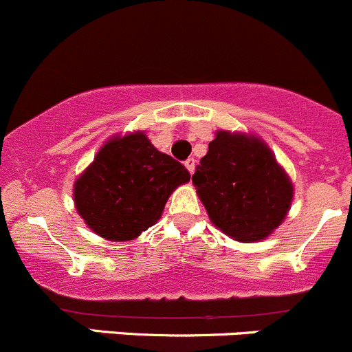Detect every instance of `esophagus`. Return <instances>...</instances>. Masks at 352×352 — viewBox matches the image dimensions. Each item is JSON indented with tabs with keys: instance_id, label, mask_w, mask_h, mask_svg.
I'll list each match as a JSON object with an SVG mask.
<instances>
[{
	"instance_id": "obj_1",
	"label": "esophagus",
	"mask_w": 352,
	"mask_h": 352,
	"mask_svg": "<svg viewBox=\"0 0 352 352\" xmlns=\"http://www.w3.org/2000/svg\"><path fill=\"white\" fill-rule=\"evenodd\" d=\"M184 166H186V169H188V171H190V175H193V171H195V159L193 157L186 159V161H184Z\"/></svg>"
}]
</instances>
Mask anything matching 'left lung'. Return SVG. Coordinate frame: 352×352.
Returning a JSON list of instances; mask_svg holds the SVG:
<instances>
[{
  "mask_svg": "<svg viewBox=\"0 0 352 352\" xmlns=\"http://www.w3.org/2000/svg\"><path fill=\"white\" fill-rule=\"evenodd\" d=\"M195 188L212 224L236 241H260L286 219L294 188L255 135L219 130L200 159Z\"/></svg>",
  "mask_w": 352,
  "mask_h": 352,
  "instance_id": "left-lung-1",
  "label": "left lung"
}]
</instances>
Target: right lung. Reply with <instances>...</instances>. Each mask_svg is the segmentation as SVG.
Listing matches in <instances>:
<instances>
[{
  "label": "right lung",
  "mask_w": 352,
  "mask_h": 352,
  "mask_svg": "<svg viewBox=\"0 0 352 352\" xmlns=\"http://www.w3.org/2000/svg\"><path fill=\"white\" fill-rule=\"evenodd\" d=\"M190 173L159 152L144 131L113 137L73 184L80 217L100 238L130 241L161 219L164 205Z\"/></svg>",
  "instance_id": "1"
}]
</instances>
